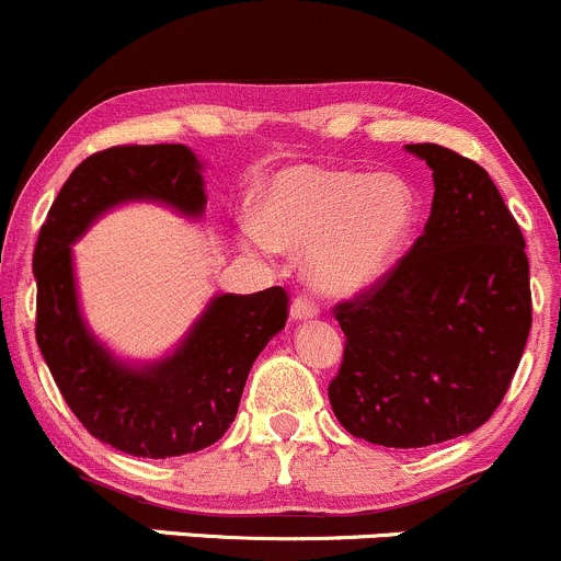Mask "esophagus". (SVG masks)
<instances>
[{
    "mask_svg": "<svg viewBox=\"0 0 561 561\" xmlns=\"http://www.w3.org/2000/svg\"><path fill=\"white\" fill-rule=\"evenodd\" d=\"M293 317L296 320H311V317L320 314V304H317L314 296L311 293H298L296 298H293Z\"/></svg>",
    "mask_w": 561,
    "mask_h": 561,
    "instance_id": "obj_1",
    "label": "esophagus"
}]
</instances>
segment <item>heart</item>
Here are the masks:
<instances>
[{"mask_svg": "<svg viewBox=\"0 0 561 561\" xmlns=\"http://www.w3.org/2000/svg\"><path fill=\"white\" fill-rule=\"evenodd\" d=\"M416 220V193L398 174L298 163L255 202V228L274 250L306 252L320 290L350 296L387 274Z\"/></svg>", "mask_w": 561, "mask_h": 561, "instance_id": "obj_1", "label": "heart"}]
</instances>
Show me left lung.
<instances>
[{
	"instance_id": "left-lung-1",
	"label": "left lung",
	"mask_w": 561,
	"mask_h": 561,
	"mask_svg": "<svg viewBox=\"0 0 561 561\" xmlns=\"http://www.w3.org/2000/svg\"><path fill=\"white\" fill-rule=\"evenodd\" d=\"M433 169L424 233L381 279L333 306L344 359L328 385L346 433L420 449L497 411L533 328L524 236L486 169L409 145Z\"/></svg>"
}]
</instances>
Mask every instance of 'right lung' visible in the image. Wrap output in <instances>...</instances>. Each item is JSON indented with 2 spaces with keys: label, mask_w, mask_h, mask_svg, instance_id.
Instances as JSON below:
<instances>
[{
  "label": "right lung",
  "mask_w": 561,
  "mask_h": 561,
  "mask_svg": "<svg viewBox=\"0 0 561 561\" xmlns=\"http://www.w3.org/2000/svg\"><path fill=\"white\" fill-rule=\"evenodd\" d=\"M128 198L202 215V163L185 145H117L69 174L34 247V335L58 392L93 438L134 457H180L231 427L252 363L285 328L290 296L285 287L220 296L169 359L145 370L115 363L80 320L69 244L93 217Z\"/></svg>",
  "instance_id": "1"
}]
</instances>
